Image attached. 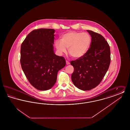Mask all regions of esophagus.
<instances>
[{
    "instance_id": "esophagus-1",
    "label": "esophagus",
    "mask_w": 130,
    "mask_h": 130,
    "mask_svg": "<svg viewBox=\"0 0 130 130\" xmlns=\"http://www.w3.org/2000/svg\"><path fill=\"white\" fill-rule=\"evenodd\" d=\"M66 64H67V65H69V64H70V62H69L67 60L66 61Z\"/></svg>"
}]
</instances>
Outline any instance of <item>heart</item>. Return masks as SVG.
Returning <instances> with one entry per match:
<instances>
[{
  "mask_svg": "<svg viewBox=\"0 0 130 130\" xmlns=\"http://www.w3.org/2000/svg\"><path fill=\"white\" fill-rule=\"evenodd\" d=\"M92 41L91 37L87 32L69 31L63 34L61 41H55V46L60 54L68 53L74 58H79L84 56L89 49Z\"/></svg>",
  "mask_w": 130,
  "mask_h": 130,
  "instance_id": "obj_1",
  "label": "heart"
}]
</instances>
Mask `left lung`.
<instances>
[{
	"label": "left lung",
	"mask_w": 130,
	"mask_h": 130,
	"mask_svg": "<svg viewBox=\"0 0 130 130\" xmlns=\"http://www.w3.org/2000/svg\"><path fill=\"white\" fill-rule=\"evenodd\" d=\"M87 31L92 37L89 49L82 57L71 61L74 68L72 82L83 91L90 90L99 84L111 61L110 48L105 38L93 31Z\"/></svg>",
	"instance_id": "left-lung-1"
}]
</instances>
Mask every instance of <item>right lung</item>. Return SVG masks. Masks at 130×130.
Wrapping results in <instances>:
<instances>
[{"label":"right lung","instance_id":"obj_1","mask_svg":"<svg viewBox=\"0 0 130 130\" xmlns=\"http://www.w3.org/2000/svg\"><path fill=\"white\" fill-rule=\"evenodd\" d=\"M52 29H38L30 32L21 46L20 64L31 85L40 91L48 90L56 83L58 72L64 68V57L54 52Z\"/></svg>","mask_w":130,"mask_h":130}]
</instances>
